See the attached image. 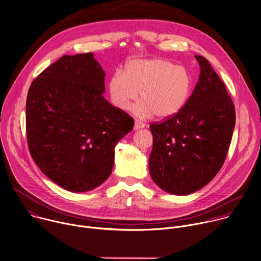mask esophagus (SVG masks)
I'll list each match as a JSON object with an SVG mask.
<instances>
[{
  "label": "esophagus",
  "instance_id": "esophagus-1",
  "mask_svg": "<svg viewBox=\"0 0 261 261\" xmlns=\"http://www.w3.org/2000/svg\"><path fill=\"white\" fill-rule=\"evenodd\" d=\"M145 127V124L139 120H135L134 122V129L135 130H138V129H141V128H144Z\"/></svg>",
  "mask_w": 261,
  "mask_h": 261
}]
</instances>
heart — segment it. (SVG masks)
<instances>
[{
	"instance_id": "heart-1",
	"label": "heart",
	"mask_w": 261,
	"mask_h": 261,
	"mask_svg": "<svg viewBox=\"0 0 261 261\" xmlns=\"http://www.w3.org/2000/svg\"><path fill=\"white\" fill-rule=\"evenodd\" d=\"M193 89L190 72L182 66L162 59L132 60L124 73L117 70L109 82L113 103L128 111L138 98L136 113L142 117L154 114L159 119L174 117L188 103Z\"/></svg>"
}]
</instances>
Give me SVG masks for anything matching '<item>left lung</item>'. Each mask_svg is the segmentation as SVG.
Returning <instances> with one entry per match:
<instances>
[{
	"instance_id": "left-lung-1",
	"label": "left lung",
	"mask_w": 261,
	"mask_h": 261,
	"mask_svg": "<svg viewBox=\"0 0 261 261\" xmlns=\"http://www.w3.org/2000/svg\"><path fill=\"white\" fill-rule=\"evenodd\" d=\"M201 73L188 103L174 117L150 123L152 180L173 195L192 194L221 169L236 123L233 102L209 61L196 55Z\"/></svg>"
}]
</instances>
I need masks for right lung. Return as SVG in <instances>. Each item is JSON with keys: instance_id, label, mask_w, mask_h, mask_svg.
Masks as SVG:
<instances>
[{"instance_id": "add662e5", "label": "right lung", "mask_w": 261, "mask_h": 261, "mask_svg": "<svg viewBox=\"0 0 261 261\" xmlns=\"http://www.w3.org/2000/svg\"><path fill=\"white\" fill-rule=\"evenodd\" d=\"M105 75L93 53L64 55L29 89L30 152L46 176L70 192L91 191L109 178L115 147L134 126L102 96Z\"/></svg>"}]
</instances>
